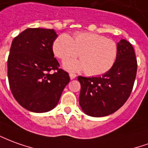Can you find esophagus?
<instances>
[{
    "mask_svg": "<svg viewBox=\"0 0 148 148\" xmlns=\"http://www.w3.org/2000/svg\"><path fill=\"white\" fill-rule=\"evenodd\" d=\"M70 77H71V79H74V78L76 77V74L71 73V74H70Z\"/></svg>",
    "mask_w": 148,
    "mask_h": 148,
    "instance_id": "34e87169",
    "label": "esophagus"
}]
</instances>
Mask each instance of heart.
<instances>
[{
  "label": "heart",
  "mask_w": 148,
  "mask_h": 148,
  "mask_svg": "<svg viewBox=\"0 0 148 148\" xmlns=\"http://www.w3.org/2000/svg\"><path fill=\"white\" fill-rule=\"evenodd\" d=\"M53 51L62 60L79 54L81 60L66 61L64 67L68 71H86L88 75L98 76L112 68L117 58L118 45L103 35L79 32L74 34V39L67 34L59 35L53 42Z\"/></svg>",
  "instance_id": "1"
}]
</instances>
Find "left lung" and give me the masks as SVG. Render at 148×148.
<instances>
[{"label": "left lung", "mask_w": 148, "mask_h": 148, "mask_svg": "<svg viewBox=\"0 0 148 148\" xmlns=\"http://www.w3.org/2000/svg\"><path fill=\"white\" fill-rule=\"evenodd\" d=\"M112 68L102 76H78L81 84L79 104L85 114L103 117L123 106L132 93L137 72V60L132 45L121 39Z\"/></svg>", "instance_id": "1"}]
</instances>
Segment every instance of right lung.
Returning <instances> with one entry per match:
<instances>
[{
	"mask_svg": "<svg viewBox=\"0 0 148 148\" xmlns=\"http://www.w3.org/2000/svg\"><path fill=\"white\" fill-rule=\"evenodd\" d=\"M57 37L54 29L29 28L13 39L10 47L9 87L16 102L32 112L53 109L71 80L54 58L53 44Z\"/></svg>",
	"mask_w": 148,
	"mask_h": 148,
	"instance_id": "obj_1",
	"label": "right lung"
}]
</instances>
